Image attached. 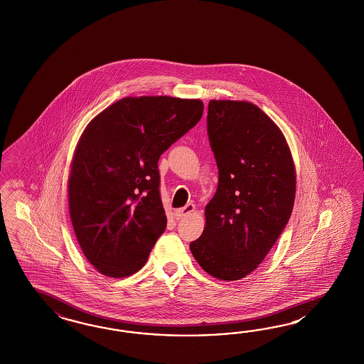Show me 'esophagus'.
<instances>
[{"label": "esophagus", "instance_id": "34e87169", "mask_svg": "<svg viewBox=\"0 0 364 364\" xmlns=\"http://www.w3.org/2000/svg\"><path fill=\"white\" fill-rule=\"evenodd\" d=\"M194 210H196V206H194L193 203H187L185 208H177V210H176V219L179 220V219L186 218L187 215L191 214Z\"/></svg>", "mask_w": 364, "mask_h": 364}]
</instances>
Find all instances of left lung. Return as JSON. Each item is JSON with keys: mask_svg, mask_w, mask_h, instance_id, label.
<instances>
[{"mask_svg": "<svg viewBox=\"0 0 364 364\" xmlns=\"http://www.w3.org/2000/svg\"><path fill=\"white\" fill-rule=\"evenodd\" d=\"M208 133L218 187L190 250L211 277L238 281L259 266L290 219L295 166L281 129L257 105L211 100Z\"/></svg>", "mask_w": 364, "mask_h": 364, "instance_id": "1", "label": "left lung"}]
</instances>
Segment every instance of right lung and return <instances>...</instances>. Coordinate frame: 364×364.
<instances>
[{
    "label": "right lung",
    "instance_id": "obj_1",
    "mask_svg": "<svg viewBox=\"0 0 364 364\" xmlns=\"http://www.w3.org/2000/svg\"><path fill=\"white\" fill-rule=\"evenodd\" d=\"M199 100L126 97L86 126L68 181L74 232L95 270L125 278L166 229L158 159L197 125Z\"/></svg>",
    "mask_w": 364,
    "mask_h": 364
}]
</instances>
